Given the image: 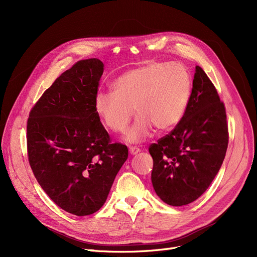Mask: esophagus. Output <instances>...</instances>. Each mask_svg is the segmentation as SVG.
Wrapping results in <instances>:
<instances>
[{"instance_id": "34e87169", "label": "esophagus", "mask_w": 257, "mask_h": 257, "mask_svg": "<svg viewBox=\"0 0 257 257\" xmlns=\"http://www.w3.org/2000/svg\"><path fill=\"white\" fill-rule=\"evenodd\" d=\"M141 152V149H139V148H137V147H130V153L131 154H133V155H135V154H137V153H139Z\"/></svg>"}]
</instances>
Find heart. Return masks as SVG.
Wrapping results in <instances>:
<instances>
[{"mask_svg":"<svg viewBox=\"0 0 257 257\" xmlns=\"http://www.w3.org/2000/svg\"><path fill=\"white\" fill-rule=\"evenodd\" d=\"M113 92H98L94 109L104 125L114 133L126 128L133 108L138 114L126 133V141L141 143L154 127L164 132L180 122L193 88L192 76L180 63L151 62L116 78Z\"/></svg>","mask_w":257,"mask_h":257,"instance_id":"heart-1","label":"heart"}]
</instances>
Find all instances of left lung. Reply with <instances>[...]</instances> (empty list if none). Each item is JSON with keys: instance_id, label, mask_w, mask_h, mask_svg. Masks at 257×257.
<instances>
[{"instance_id": "8db88e82", "label": "left lung", "mask_w": 257, "mask_h": 257, "mask_svg": "<svg viewBox=\"0 0 257 257\" xmlns=\"http://www.w3.org/2000/svg\"><path fill=\"white\" fill-rule=\"evenodd\" d=\"M227 146L224 103L203 68L196 66L182 119L169 134L149 147L155 193L170 206L193 203L219 173Z\"/></svg>"}]
</instances>
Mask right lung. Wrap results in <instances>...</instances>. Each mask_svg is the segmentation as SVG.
I'll return each mask as SVG.
<instances>
[{
	"label": "right lung",
	"instance_id": "add662e5",
	"mask_svg": "<svg viewBox=\"0 0 257 257\" xmlns=\"http://www.w3.org/2000/svg\"><path fill=\"white\" fill-rule=\"evenodd\" d=\"M103 72L98 59L77 62L43 93L27 124L37 182L60 208L78 216L102 208L128 155L125 145L111 143L94 109Z\"/></svg>",
	"mask_w": 257,
	"mask_h": 257
}]
</instances>
